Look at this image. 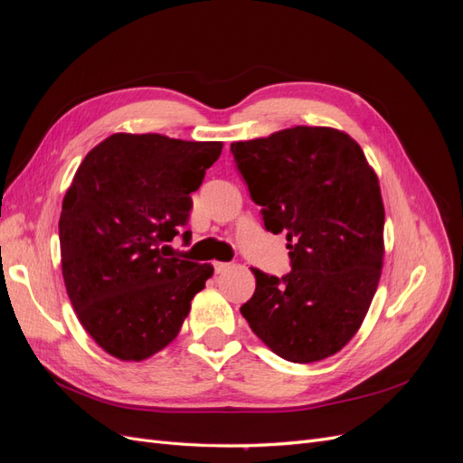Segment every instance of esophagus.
Listing matches in <instances>:
<instances>
[{"label":"esophagus","mask_w":463,"mask_h":463,"mask_svg":"<svg viewBox=\"0 0 463 463\" xmlns=\"http://www.w3.org/2000/svg\"><path fill=\"white\" fill-rule=\"evenodd\" d=\"M228 269H230V264H228V262H218V260L214 262V270H216L218 274H220V272H226Z\"/></svg>","instance_id":"obj_1"}]
</instances>
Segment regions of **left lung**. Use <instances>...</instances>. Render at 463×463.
<instances>
[{"label":"left lung","mask_w":463,"mask_h":463,"mask_svg":"<svg viewBox=\"0 0 463 463\" xmlns=\"http://www.w3.org/2000/svg\"><path fill=\"white\" fill-rule=\"evenodd\" d=\"M262 206L264 228L286 233L291 272L253 269L257 288L241 315L276 355L322 361L354 338L371 307L384 260L381 185L352 137L298 128L232 143Z\"/></svg>","instance_id":"1"}]
</instances>
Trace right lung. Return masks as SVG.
<instances>
[{
    "label": "right lung",
    "instance_id": "1",
    "mask_svg": "<svg viewBox=\"0 0 463 463\" xmlns=\"http://www.w3.org/2000/svg\"><path fill=\"white\" fill-rule=\"evenodd\" d=\"M222 146L114 133L75 172L60 216L61 274L82 328L116 359L143 361L170 344L214 274L170 257L165 243L187 226L191 193Z\"/></svg>",
    "mask_w": 463,
    "mask_h": 463
}]
</instances>
